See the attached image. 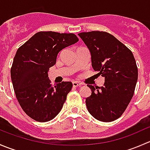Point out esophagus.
I'll return each mask as SVG.
<instances>
[{"mask_svg":"<svg viewBox=\"0 0 150 150\" xmlns=\"http://www.w3.org/2000/svg\"><path fill=\"white\" fill-rule=\"evenodd\" d=\"M82 83H81V82H78V81H73L72 82V86H74V87H78V86H81Z\"/></svg>","mask_w":150,"mask_h":150,"instance_id":"obj_1","label":"esophagus"}]
</instances>
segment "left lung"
<instances>
[{
	"instance_id": "left-lung-1",
	"label": "left lung",
	"mask_w": 150,
	"mask_h": 150,
	"mask_svg": "<svg viewBox=\"0 0 150 150\" xmlns=\"http://www.w3.org/2000/svg\"><path fill=\"white\" fill-rule=\"evenodd\" d=\"M88 48L91 64L104 78L103 86L87 85L91 95L86 99L90 114L96 120L111 122L120 117L131 102L138 80V68L133 53L106 32L78 34Z\"/></svg>"
}]
</instances>
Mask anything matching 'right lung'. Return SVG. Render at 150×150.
<instances>
[{
  "mask_svg": "<svg viewBox=\"0 0 150 150\" xmlns=\"http://www.w3.org/2000/svg\"><path fill=\"white\" fill-rule=\"evenodd\" d=\"M78 40L73 33L39 32L18 48L11 78L21 107L33 120L49 121L61 111L72 83L63 81L52 87L48 72L59 52Z\"/></svg>",
  "mask_w": 150,
  "mask_h": 150,
  "instance_id": "obj_1",
  "label": "right lung"
}]
</instances>
